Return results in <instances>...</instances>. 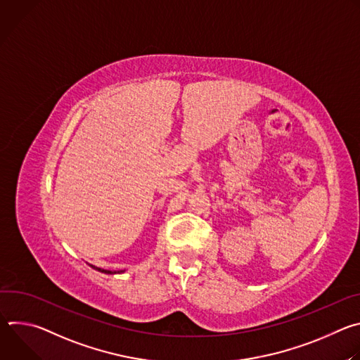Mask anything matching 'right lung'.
<instances>
[{
	"label": "right lung",
	"instance_id": "1",
	"mask_svg": "<svg viewBox=\"0 0 360 360\" xmlns=\"http://www.w3.org/2000/svg\"><path fill=\"white\" fill-rule=\"evenodd\" d=\"M92 266V265H91ZM94 269H96V271H99V272H104V274H120V272H124V271H118V272H111V271H105V269H101V268H95V266H92Z\"/></svg>",
	"mask_w": 360,
	"mask_h": 360
}]
</instances>
